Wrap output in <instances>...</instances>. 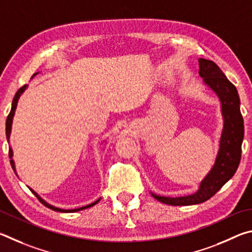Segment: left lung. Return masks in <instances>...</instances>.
Listing matches in <instances>:
<instances>
[{
  "label": "left lung",
  "mask_w": 252,
  "mask_h": 252,
  "mask_svg": "<svg viewBox=\"0 0 252 252\" xmlns=\"http://www.w3.org/2000/svg\"><path fill=\"white\" fill-rule=\"evenodd\" d=\"M199 75L204 83L218 96L221 104L223 128L220 137L219 151L213 168L201 180L199 188L192 195L184 197H164L152 192L158 201L171 206L201 204L210 199L238 169L241 159L244 140V118L240 112V98L235 85L213 61L199 59Z\"/></svg>",
  "instance_id": "left-lung-1"
}]
</instances>
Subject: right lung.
<instances>
[{"mask_svg": "<svg viewBox=\"0 0 252 252\" xmlns=\"http://www.w3.org/2000/svg\"><path fill=\"white\" fill-rule=\"evenodd\" d=\"M37 73H35L33 76H35V75H36ZM26 87H28V85H24V86H22L19 91L16 92V94H15V96H14V98H13V101H12V108H11V112H10V114H8V116H7V118H6V128H5V130H6V138H7V142H10V135H11V129H12V123H13V117H14V114H15V109H16V106H17V101H19V98H20V96L23 94V92L26 90ZM8 156H10V158H11V160H10V162H11V166H12V168H13V170H14V173L16 174V169H15V164H14V160H13V151H12V148L10 147V149H8ZM17 175V174H16ZM31 189V188H30ZM31 190H32V192L34 193L35 196L37 197V199L42 202V204L44 205V206H46L47 208H50V209H52V210H54V211H60V213H75V211H79V210H84V209H87V208H90V207H93V206H95L97 202H98L99 200H100V198L99 199H97L96 201H94L93 202V204H91V205H87V206H84V207H81V208H76V209H61V208H57V207H54V206H52V205H50V204H47V202L44 200V199H42L41 197H39L36 192H35L33 189H31Z\"/></svg>", "mask_w": 252, "mask_h": 252, "instance_id": "1", "label": "right lung"}]
</instances>
